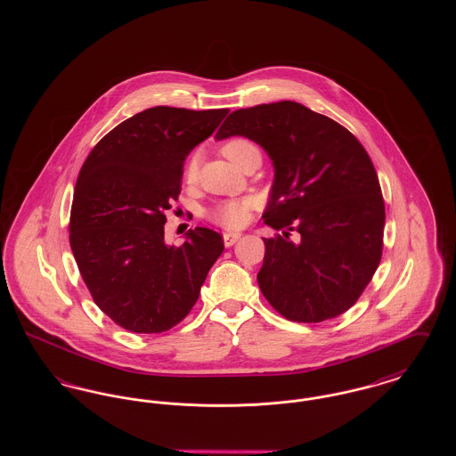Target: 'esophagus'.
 I'll use <instances>...</instances> for the list:
<instances>
[{"mask_svg":"<svg viewBox=\"0 0 456 456\" xmlns=\"http://www.w3.org/2000/svg\"><path fill=\"white\" fill-rule=\"evenodd\" d=\"M239 238H240L239 232H225V234H224V244H225V248L234 246V244L238 242Z\"/></svg>","mask_w":456,"mask_h":456,"instance_id":"obj_1","label":"esophagus"}]
</instances>
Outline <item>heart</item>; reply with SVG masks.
<instances>
[{
	"label": "heart",
	"mask_w": 456,
	"mask_h": 456,
	"mask_svg": "<svg viewBox=\"0 0 456 456\" xmlns=\"http://www.w3.org/2000/svg\"><path fill=\"white\" fill-rule=\"evenodd\" d=\"M220 152L239 169H244L253 160H261V151L258 143L253 142L248 136H232V138L225 140L220 145ZM183 179L190 186H193L198 181V157L195 153L190 155L188 160L184 162ZM258 205H260L258 198H255V196L229 198V200H222V201L216 203L207 212V217L210 222L217 224L224 229L234 231V229L244 227L249 222L253 210H256Z\"/></svg>",
	"instance_id": "1"
}]
</instances>
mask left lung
I'll return each mask as SVG.
<instances>
[{"label": "left lung", "mask_w": 456, "mask_h": 456, "mask_svg": "<svg viewBox=\"0 0 456 456\" xmlns=\"http://www.w3.org/2000/svg\"><path fill=\"white\" fill-rule=\"evenodd\" d=\"M234 134L260 143L275 167L263 220L282 234L263 239L265 299L297 323L340 316L383 255L385 200L366 149L331 118L292 101L231 112L216 138Z\"/></svg>", "instance_id": "1"}]
</instances>
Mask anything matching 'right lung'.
I'll use <instances>...</instances> for the list:
<instances>
[{"mask_svg":"<svg viewBox=\"0 0 456 456\" xmlns=\"http://www.w3.org/2000/svg\"><path fill=\"white\" fill-rule=\"evenodd\" d=\"M227 112L145 109L109 131L80 169L69 246L94 303L128 331L162 333L183 322L224 251L222 236L207 227L167 246L164 224L186 155Z\"/></svg>","mask_w":456,"mask_h":456,"instance_id":"add662e5","label":"right lung"}]
</instances>
